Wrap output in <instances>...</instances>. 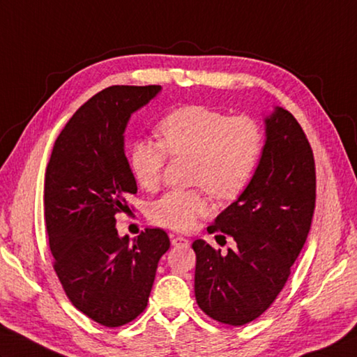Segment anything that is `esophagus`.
<instances>
[{"label":"esophagus","instance_id":"34e87169","mask_svg":"<svg viewBox=\"0 0 357 357\" xmlns=\"http://www.w3.org/2000/svg\"><path fill=\"white\" fill-rule=\"evenodd\" d=\"M172 244L173 246H176V248H187L188 244H190V241H188L187 238H184V236H173L172 238Z\"/></svg>","mask_w":357,"mask_h":357}]
</instances>
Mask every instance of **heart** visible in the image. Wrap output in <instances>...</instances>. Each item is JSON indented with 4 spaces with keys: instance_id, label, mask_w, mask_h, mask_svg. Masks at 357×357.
<instances>
[{
    "instance_id": "heart-1",
    "label": "heart",
    "mask_w": 357,
    "mask_h": 357,
    "mask_svg": "<svg viewBox=\"0 0 357 357\" xmlns=\"http://www.w3.org/2000/svg\"><path fill=\"white\" fill-rule=\"evenodd\" d=\"M160 142L139 137L131 144L128 164L145 190H155L162 178L167 153L192 156V183L206 187L218 199H232L246 188L263 150V130L255 119L187 105L170 111L158 123ZM208 212L201 190H170L150 206L155 225L188 232Z\"/></svg>"
}]
</instances>
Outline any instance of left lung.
<instances>
[{
  "mask_svg": "<svg viewBox=\"0 0 357 357\" xmlns=\"http://www.w3.org/2000/svg\"><path fill=\"white\" fill-rule=\"evenodd\" d=\"M264 125L266 141L252 179L207 227L208 234L232 236L236 248L222 255L204 240L192 244L197 303L232 326L260 317L280 294L316 207V165L302 127L282 107Z\"/></svg>",
  "mask_w": 357,
  "mask_h": 357,
  "instance_id": "left-lung-1",
  "label": "left lung"
}]
</instances>
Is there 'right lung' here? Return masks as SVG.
Wrapping results in <instances>:
<instances>
[{"label": "right lung", "mask_w": 357, "mask_h": 357, "mask_svg": "<svg viewBox=\"0 0 357 357\" xmlns=\"http://www.w3.org/2000/svg\"><path fill=\"white\" fill-rule=\"evenodd\" d=\"M160 86H109L75 111L54 144L45 176V222L54 269L77 310L108 328L146 308L159 258L170 248L162 229L130 241L116 215L137 192L125 156L132 113Z\"/></svg>", "instance_id": "right-lung-1"}]
</instances>
